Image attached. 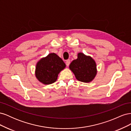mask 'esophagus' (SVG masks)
Masks as SVG:
<instances>
[{"label":"esophagus","mask_w":131,"mask_h":131,"mask_svg":"<svg viewBox=\"0 0 131 131\" xmlns=\"http://www.w3.org/2000/svg\"><path fill=\"white\" fill-rule=\"evenodd\" d=\"M70 60H69V59H67V60H66V65H67V67H68V66H69V64H70Z\"/></svg>","instance_id":"obj_1"}]
</instances>
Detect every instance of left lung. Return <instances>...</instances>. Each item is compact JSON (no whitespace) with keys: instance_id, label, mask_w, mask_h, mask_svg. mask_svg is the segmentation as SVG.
Here are the masks:
<instances>
[{"instance_id":"obj_1","label":"left lung","mask_w":131,"mask_h":131,"mask_svg":"<svg viewBox=\"0 0 131 131\" xmlns=\"http://www.w3.org/2000/svg\"><path fill=\"white\" fill-rule=\"evenodd\" d=\"M70 69L74 74L78 80L89 82L97 73L96 64L93 59L82 53H79L78 58L73 61L69 66Z\"/></svg>"}]
</instances>
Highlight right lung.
I'll list each match as a JSON object with an SVG mask.
<instances>
[{"mask_svg": "<svg viewBox=\"0 0 131 131\" xmlns=\"http://www.w3.org/2000/svg\"><path fill=\"white\" fill-rule=\"evenodd\" d=\"M65 67V63L60 57L54 53H50L38 62L35 75L42 84H51L57 80L58 74Z\"/></svg>", "mask_w": 131, "mask_h": 131, "instance_id": "1", "label": "right lung"}]
</instances>
